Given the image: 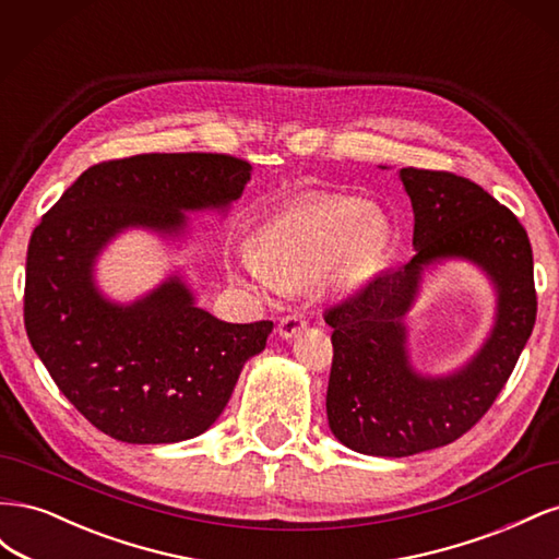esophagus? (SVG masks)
Returning <instances> with one entry per match:
<instances>
[{"label":"esophagus","mask_w":559,"mask_h":559,"mask_svg":"<svg viewBox=\"0 0 559 559\" xmlns=\"http://www.w3.org/2000/svg\"><path fill=\"white\" fill-rule=\"evenodd\" d=\"M306 326H308V319H306V314L298 312V310H294V312L284 314V317L280 319L277 331H280V335H282V337H286V341H289V337L298 335V333H300L302 329H306Z\"/></svg>","instance_id":"1"}]
</instances>
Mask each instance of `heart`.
<instances>
[{"label": "heart", "instance_id": "1", "mask_svg": "<svg viewBox=\"0 0 559 559\" xmlns=\"http://www.w3.org/2000/svg\"><path fill=\"white\" fill-rule=\"evenodd\" d=\"M352 195H308L270 214L247 247L230 251L228 267L242 280L296 289L321 270L361 277L373 270L389 242L386 222Z\"/></svg>", "mask_w": 559, "mask_h": 559}]
</instances>
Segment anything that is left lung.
<instances>
[{"mask_svg": "<svg viewBox=\"0 0 559 559\" xmlns=\"http://www.w3.org/2000/svg\"><path fill=\"white\" fill-rule=\"evenodd\" d=\"M399 179L413 202L417 253L324 312L333 329L329 427L343 445L373 456L443 448L476 427L509 382L536 321L532 245L518 216L466 177L401 167ZM441 258H466L486 270L498 286V321L462 371L427 379L409 366L402 317L420 270Z\"/></svg>", "mask_w": 559, "mask_h": 559, "instance_id": "obj_1", "label": "left lung"}]
</instances>
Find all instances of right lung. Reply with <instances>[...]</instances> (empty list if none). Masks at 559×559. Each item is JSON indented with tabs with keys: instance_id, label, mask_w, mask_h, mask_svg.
Segmentation results:
<instances>
[{
	"instance_id": "add662e5",
	"label": "right lung",
	"mask_w": 559,
	"mask_h": 559,
	"mask_svg": "<svg viewBox=\"0 0 559 559\" xmlns=\"http://www.w3.org/2000/svg\"><path fill=\"white\" fill-rule=\"evenodd\" d=\"M251 165L226 154H140L88 167L32 230L25 331L93 427L123 443H179L224 413L273 321L228 324L198 308L179 277L116 306L93 263L126 228L179 233L186 210L238 200Z\"/></svg>"
}]
</instances>
